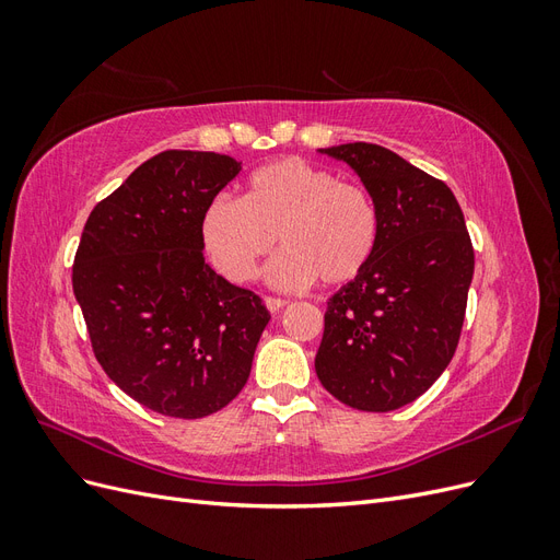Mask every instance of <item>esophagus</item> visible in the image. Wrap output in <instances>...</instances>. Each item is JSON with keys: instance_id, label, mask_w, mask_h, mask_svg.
<instances>
[{"instance_id": "obj_1", "label": "esophagus", "mask_w": 560, "mask_h": 560, "mask_svg": "<svg viewBox=\"0 0 560 560\" xmlns=\"http://www.w3.org/2000/svg\"><path fill=\"white\" fill-rule=\"evenodd\" d=\"M264 303H266V308H268L270 313H278V311H282L290 301H287V299H278V296H266Z\"/></svg>"}]
</instances>
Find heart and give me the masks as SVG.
<instances>
[{
	"label": "heart",
	"instance_id": "obj_1",
	"mask_svg": "<svg viewBox=\"0 0 560 560\" xmlns=\"http://www.w3.org/2000/svg\"><path fill=\"white\" fill-rule=\"evenodd\" d=\"M210 259L233 282H249L273 249L266 280L301 290L317 278L343 284L369 266L378 245V210L360 184L338 182L327 167L282 159L254 171L238 198L219 196L200 222Z\"/></svg>",
	"mask_w": 560,
	"mask_h": 560
}]
</instances>
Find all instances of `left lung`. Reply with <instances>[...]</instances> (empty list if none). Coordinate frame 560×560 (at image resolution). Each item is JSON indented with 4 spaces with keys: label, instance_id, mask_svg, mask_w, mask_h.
<instances>
[{
    "label": "left lung",
    "instance_id": "left-lung-1",
    "mask_svg": "<svg viewBox=\"0 0 560 560\" xmlns=\"http://www.w3.org/2000/svg\"><path fill=\"white\" fill-rule=\"evenodd\" d=\"M352 167L378 210V245L325 313L315 374L338 401L385 413L444 374L460 338L474 249L444 182L369 142L317 149Z\"/></svg>",
    "mask_w": 560,
    "mask_h": 560
}]
</instances>
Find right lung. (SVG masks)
I'll return each mask as SVG.
<instances>
[{"label":"right lung","instance_id":"add662e5","mask_svg":"<svg viewBox=\"0 0 560 560\" xmlns=\"http://www.w3.org/2000/svg\"><path fill=\"white\" fill-rule=\"evenodd\" d=\"M241 171L214 151H163L97 202L81 233L72 287L95 358L161 416L224 409L270 319L202 257V212Z\"/></svg>","mask_w":560,"mask_h":560}]
</instances>
